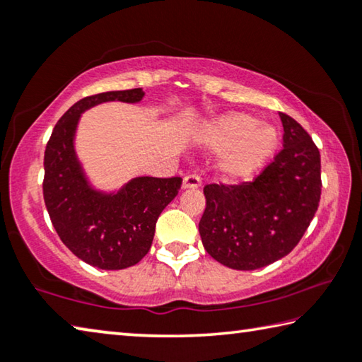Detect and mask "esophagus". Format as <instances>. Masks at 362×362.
I'll return each mask as SVG.
<instances>
[{"mask_svg":"<svg viewBox=\"0 0 362 362\" xmlns=\"http://www.w3.org/2000/svg\"><path fill=\"white\" fill-rule=\"evenodd\" d=\"M201 185V177L198 174H188L183 177V188H198Z\"/></svg>","mask_w":362,"mask_h":362,"instance_id":"obj_1","label":"esophagus"}]
</instances>
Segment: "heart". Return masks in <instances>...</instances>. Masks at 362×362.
Returning <instances> with one entry per match:
<instances>
[{
  "label": "heart",
  "instance_id": "obj_1",
  "mask_svg": "<svg viewBox=\"0 0 362 362\" xmlns=\"http://www.w3.org/2000/svg\"><path fill=\"white\" fill-rule=\"evenodd\" d=\"M207 144L214 148H230L222 159V170L230 179H244L259 169L278 142L272 126L259 124L254 116L228 113L207 129Z\"/></svg>",
  "mask_w": 362,
  "mask_h": 362
}]
</instances>
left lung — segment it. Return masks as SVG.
<instances>
[{"label": "left lung", "mask_w": 362, "mask_h": 362, "mask_svg": "<svg viewBox=\"0 0 362 362\" xmlns=\"http://www.w3.org/2000/svg\"><path fill=\"white\" fill-rule=\"evenodd\" d=\"M279 116L283 148L254 180L204 187L203 246L233 269H257L283 259L302 240L320 206V150L296 119Z\"/></svg>", "instance_id": "obj_1"}]
</instances>
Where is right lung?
<instances>
[{"instance_id": "add662e5", "label": "right lung", "mask_w": 362, "mask_h": 362, "mask_svg": "<svg viewBox=\"0 0 362 362\" xmlns=\"http://www.w3.org/2000/svg\"><path fill=\"white\" fill-rule=\"evenodd\" d=\"M144 95L137 88L84 97L57 121L46 145L42 196L54 228L78 259L102 269L132 267L148 254L156 220L179 193L182 177H137L116 194H102L84 179L73 136L84 110Z\"/></svg>"}]
</instances>
